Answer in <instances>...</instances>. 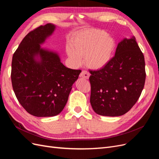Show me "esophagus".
I'll use <instances>...</instances> for the list:
<instances>
[{
  "mask_svg": "<svg viewBox=\"0 0 159 159\" xmlns=\"http://www.w3.org/2000/svg\"><path fill=\"white\" fill-rule=\"evenodd\" d=\"M80 77L81 78H83L87 80L89 79V72H88L87 71H81V73L80 74Z\"/></svg>",
  "mask_w": 159,
  "mask_h": 159,
  "instance_id": "1",
  "label": "esophagus"
}]
</instances>
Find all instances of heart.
Segmentation results:
<instances>
[{
  "label": "heart",
  "instance_id": "b5f03b06",
  "mask_svg": "<svg viewBox=\"0 0 159 159\" xmlns=\"http://www.w3.org/2000/svg\"><path fill=\"white\" fill-rule=\"evenodd\" d=\"M116 47L112 37L102 30L89 29L75 36L71 47L67 48L68 55L75 65L85 62L89 68L99 70L111 60Z\"/></svg>",
  "mask_w": 159,
  "mask_h": 159
}]
</instances>
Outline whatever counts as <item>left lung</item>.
<instances>
[{"label":"left lung","mask_w":159,"mask_h":159,"mask_svg":"<svg viewBox=\"0 0 159 159\" xmlns=\"http://www.w3.org/2000/svg\"><path fill=\"white\" fill-rule=\"evenodd\" d=\"M89 72L90 103L94 111L109 117L128 112L140 97L146 78L145 57L135 37L124 38L106 66Z\"/></svg>","instance_id":"8db88e82"}]
</instances>
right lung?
Returning <instances> with one entry per match:
<instances>
[{
	"instance_id": "add662e5",
	"label": "right lung",
	"mask_w": 159,
	"mask_h": 159,
	"mask_svg": "<svg viewBox=\"0 0 159 159\" xmlns=\"http://www.w3.org/2000/svg\"><path fill=\"white\" fill-rule=\"evenodd\" d=\"M55 29V25L48 23L30 32L12 56L14 93L24 109L36 117L61 113L81 71L66 68L57 52L41 47Z\"/></svg>"
}]
</instances>
